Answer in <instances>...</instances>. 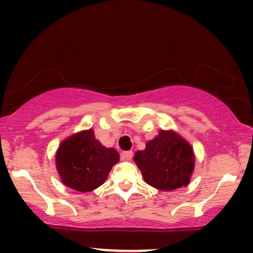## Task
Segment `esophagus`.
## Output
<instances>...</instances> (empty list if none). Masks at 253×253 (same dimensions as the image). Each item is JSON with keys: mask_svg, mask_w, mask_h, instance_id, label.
Wrapping results in <instances>:
<instances>
[{"mask_svg": "<svg viewBox=\"0 0 253 253\" xmlns=\"http://www.w3.org/2000/svg\"><path fill=\"white\" fill-rule=\"evenodd\" d=\"M121 156H123L124 159H130L133 157V152L132 151H124Z\"/></svg>", "mask_w": 253, "mask_h": 253, "instance_id": "esophagus-1", "label": "esophagus"}]
</instances>
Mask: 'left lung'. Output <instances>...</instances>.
Segmentation results:
<instances>
[{"label": "left lung", "instance_id": "left-lung-1", "mask_svg": "<svg viewBox=\"0 0 253 253\" xmlns=\"http://www.w3.org/2000/svg\"><path fill=\"white\" fill-rule=\"evenodd\" d=\"M134 162L147 184L169 191L189 183L195 159L184 139L173 132L161 130L146 144V149L135 153Z\"/></svg>", "mask_w": 253, "mask_h": 253}]
</instances>
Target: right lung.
Instances as JSON below:
<instances>
[{"label": "right lung", "instance_id": "obj_1", "mask_svg": "<svg viewBox=\"0 0 253 253\" xmlns=\"http://www.w3.org/2000/svg\"><path fill=\"white\" fill-rule=\"evenodd\" d=\"M118 162V151L102 146L92 129L65 139L56 155L57 170L63 183L81 193L102 185Z\"/></svg>", "mask_w": 253, "mask_h": 253}]
</instances>
